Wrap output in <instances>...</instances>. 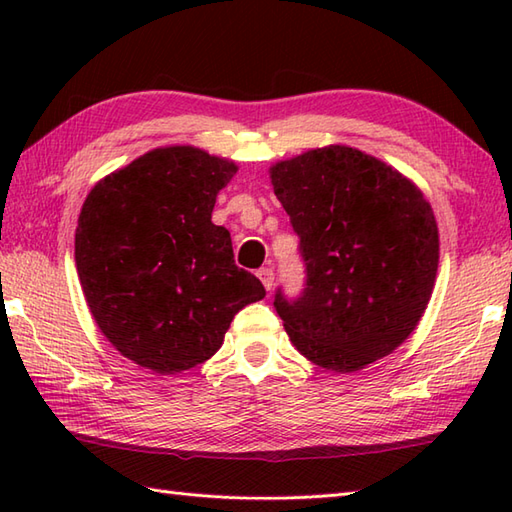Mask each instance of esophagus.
<instances>
[{
  "instance_id": "obj_1",
  "label": "esophagus",
  "mask_w": 512,
  "mask_h": 512,
  "mask_svg": "<svg viewBox=\"0 0 512 512\" xmlns=\"http://www.w3.org/2000/svg\"><path fill=\"white\" fill-rule=\"evenodd\" d=\"M257 277L262 279V284H264V288L266 290H273V286H275V273H273V268H262L257 273Z\"/></svg>"
}]
</instances>
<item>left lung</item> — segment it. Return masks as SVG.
Masks as SVG:
<instances>
[{
    "label": "left lung",
    "mask_w": 512,
    "mask_h": 512,
    "mask_svg": "<svg viewBox=\"0 0 512 512\" xmlns=\"http://www.w3.org/2000/svg\"><path fill=\"white\" fill-rule=\"evenodd\" d=\"M270 182L308 273L299 299L275 295L292 345L339 374L394 352L436 286L440 235L429 200L387 162L347 145L279 160Z\"/></svg>",
    "instance_id": "1"
}]
</instances>
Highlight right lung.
<instances>
[{"label":"right lung","mask_w":512,"mask_h":512,"mask_svg":"<svg viewBox=\"0 0 512 512\" xmlns=\"http://www.w3.org/2000/svg\"><path fill=\"white\" fill-rule=\"evenodd\" d=\"M233 160L191 145L151 149L92 187L74 262L103 336L136 365L178 374L220 350L235 314L266 297L211 222Z\"/></svg>","instance_id":"1"}]
</instances>
